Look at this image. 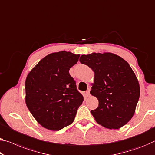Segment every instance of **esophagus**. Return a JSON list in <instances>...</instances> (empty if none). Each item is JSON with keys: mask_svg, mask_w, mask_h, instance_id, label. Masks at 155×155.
Returning a JSON list of instances; mask_svg holds the SVG:
<instances>
[{"mask_svg": "<svg viewBox=\"0 0 155 155\" xmlns=\"http://www.w3.org/2000/svg\"><path fill=\"white\" fill-rule=\"evenodd\" d=\"M86 96H87V97L90 96V89H88L87 91H86Z\"/></svg>", "mask_w": 155, "mask_h": 155, "instance_id": "34e87169", "label": "esophagus"}]
</instances>
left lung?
I'll return each mask as SVG.
<instances>
[{
    "label": "left lung",
    "instance_id": "1",
    "mask_svg": "<svg viewBox=\"0 0 155 155\" xmlns=\"http://www.w3.org/2000/svg\"><path fill=\"white\" fill-rule=\"evenodd\" d=\"M80 61L94 72L90 93L98 100L91 113L98 124L119 129L134 116L140 96V87L130 64L111 53L83 54Z\"/></svg>",
    "mask_w": 155,
    "mask_h": 155
}]
</instances>
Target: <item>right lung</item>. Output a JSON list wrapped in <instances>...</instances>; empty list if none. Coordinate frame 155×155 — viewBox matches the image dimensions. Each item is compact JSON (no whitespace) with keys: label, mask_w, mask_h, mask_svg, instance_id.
<instances>
[{"label":"right lung","mask_w":155,"mask_h":155,"mask_svg":"<svg viewBox=\"0 0 155 155\" xmlns=\"http://www.w3.org/2000/svg\"><path fill=\"white\" fill-rule=\"evenodd\" d=\"M80 54L65 51L43 58L25 80V103L40 125L58 131L71 125L84 97L69 70Z\"/></svg>","instance_id":"1"}]
</instances>
